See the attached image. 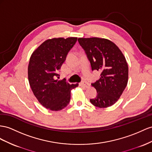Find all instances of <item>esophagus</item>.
<instances>
[{
    "instance_id": "obj_1",
    "label": "esophagus",
    "mask_w": 152,
    "mask_h": 152,
    "mask_svg": "<svg viewBox=\"0 0 152 152\" xmlns=\"http://www.w3.org/2000/svg\"><path fill=\"white\" fill-rule=\"evenodd\" d=\"M80 85H81V86H83V87H86V88H88V87H90V83H89L88 82H87V81H82L80 83Z\"/></svg>"
}]
</instances>
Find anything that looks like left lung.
<instances>
[{
    "mask_svg": "<svg viewBox=\"0 0 152 152\" xmlns=\"http://www.w3.org/2000/svg\"><path fill=\"white\" fill-rule=\"evenodd\" d=\"M80 45L84 50L92 71L101 72L100 78L91 83L97 96L91 99L96 107L113 105L126 88L128 79V64L123 54L114 43L100 38H80Z\"/></svg>",
    "mask_w": 152,
    "mask_h": 152,
    "instance_id": "left-lung-1",
    "label": "left lung"
}]
</instances>
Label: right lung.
Returning a JSON list of instances; mask_svg holds the SVG:
<instances>
[{
  "label": "right lung",
  "instance_id": "add662e5",
  "mask_svg": "<svg viewBox=\"0 0 152 152\" xmlns=\"http://www.w3.org/2000/svg\"><path fill=\"white\" fill-rule=\"evenodd\" d=\"M76 37L58 38L45 40L34 50L28 66L30 87L42 106L53 111L68 105L71 90L78 84H70L59 77L58 71L77 41Z\"/></svg>",
  "mask_w": 152,
  "mask_h": 152
}]
</instances>
